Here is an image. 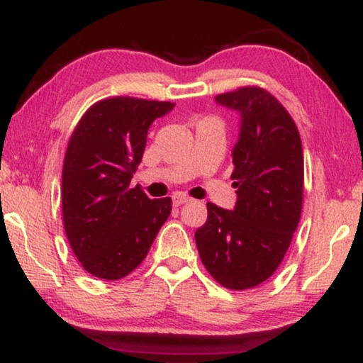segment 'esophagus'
<instances>
[{
	"label": "esophagus",
	"instance_id": "obj_1",
	"mask_svg": "<svg viewBox=\"0 0 363 363\" xmlns=\"http://www.w3.org/2000/svg\"><path fill=\"white\" fill-rule=\"evenodd\" d=\"M187 201H190V199L184 194H174L173 195V205L174 206H181L184 203H187Z\"/></svg>",
	"mask_w": 363,
	"mask_h": 363
}]
</instances>
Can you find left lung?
I'll use <instances>...</instances> for the list:
<instances>
[{"mask_svg":"<svg viewBox=\"0 0 363 363\" xmlns=\"http://www.w3.org/2000/svg\"><path fill=\"white\" fill-rule=\"evenodd\" d=\"M216 101L240 113L230 176L238 199L233 211L208 201L195 242L211 277L242 291L266 281L290 247L303 210V144L291 115L264 88L242 86Z\"/></svg>","mask_w":363,"mask_h":363,"instance_id":"left-lung-1","label":"left lung"}]
</instances>
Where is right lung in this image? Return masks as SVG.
I'll use <instances>...</instances> for the list:
<instances>
[{
  "label": "right lung",
  "mask_w": 363,
  "mask_h": 363,
  "mask_svg": "<svg viewBox=\"0 0 363 363\" xmlns=\"http://www.w3.org/2000/svg\"><path fill=\"white\" fill-rule=\"evenodd\" d=\"M167 101L116 96L93 104L67 145L62 169L64 229L77 259L97 279L120 280L149 253L171 213L169 196L150 200L131 187Z\"/></svg>",
  "instance_id": "right-lung-1"
}]
</instances>
